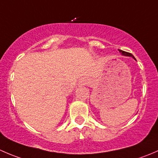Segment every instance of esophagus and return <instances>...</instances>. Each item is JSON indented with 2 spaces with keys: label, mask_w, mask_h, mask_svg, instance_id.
<instances>
[{
  "label": "esophagus",
  "mask_w": 158,
  "mask_h": 158,
  "mask_svg": "<svg viewBox=\"0 0 158 158\" xmlns=\"http://www.w3.org/2000/svg\"><path fill=\"white\" fill-rule=\"evenodd\" d=\"M85 82H86V80H85V79H81V81H80V82H82V83H85Z\"/></svg>",
  "instance_id": "esophagus-1"
}]
</instances>
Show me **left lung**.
I'll list each match as a JSON object with an SVG mask.
<instances>
[{"label": "left lung", "mask_w": 158, "mask_h": 158, "mask_svg": "<svg viewBox=\"0 0 158 158\" xmlns=\"http://www.w3.org/2000/svg\"><path fill=\"white\" fill-rule=\"evenodd\" d=\"M118 51H119V52H121V53H122V56H131V57H132V58H133V59H135V60H136V59L135 58V56H134L132 55V54L129 53V52H125V51H122V50H121V49H118Z\"/></svg>", "instance_id": "obj_1"}]
</instances>
